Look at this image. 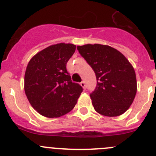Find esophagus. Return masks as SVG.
I'll list each match as a JSON object with an SVG mask.
<instances>
[{"label":"esophagus","mask_w":156,"mask_h":156,"mask_svg":"<svg viewBox=\"0 0 156 156\" xmlns=\"http://www.w3.org/2000/svg\"><path fill=\"white\" fill-rule=\"evenodd\" d=\"M80 84H81V87H82L83 88H84V89H85V88H86V84H85V82H84V81H81V82L80 83Z\"/></svg>","instance_id":"34e87169"}]
</instances>
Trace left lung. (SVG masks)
I'll list each match as a JSON object with an SVG mask.
<instances>
[{"instance_id": "1", "label": "left lung", "mask_w": 156, "mask_h": 156, "mask_svg": "<svg viewBox=\"0 0 156 156\" xmlns=\"http://www.w3.org/2000/svg\"><path fill=\"white\" fill-rule=\"evenodd\" d=\"M77 49L96 74L97 86L90 94L94 109L109 117L125 112L136 93L131 64L119 50L107 45L86 44Z\"/></svg>"}]
</instances>
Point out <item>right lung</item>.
<instances>
[{
    "instance_id": "1",
    "label": "right lung",
    "mask_w": 156,
    "mask_h": 156,
    "mask_svg": "<svg viewBox=\"0 0 156 156\" xmlns=\"http://www.w3.org/2000/svg\"><path fill=\"white\" fill-rule=\"evenodd\" d=\"M76 46L60 43L37 53L29 61L25 74V92L38 113L57 118L75 107L83 87L72 82L66 69Z\"/></svg>"
}]
</instances>
